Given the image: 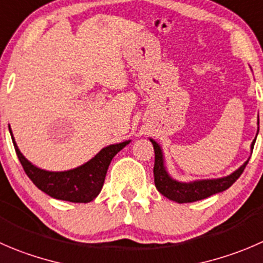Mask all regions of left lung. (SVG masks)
I'll return each mask as SVG.
<instances>
[{
	"label": "left lung",
	"instance_id": "8db88e82",
	"mask_svg": "<svg viewBox=\"0 0 263 263\" xmlns=\"http://www.w3.org/2000/svg\"><path fill=\"white\" fill-rule=\"evenodd\" d=\"M153 146H154L155 153V162H154V182L157 186L158 191L162 195H164L168 199L173 200L177 203H191L196 202V200H202L208 198V196L213 195V194L221 193V191L226 190L230 187L243 173L244 168L248 164L249 159L244 163L241 167H239L235 172L231 175L226 176V177L221 178H213V180H199L193 181V182H180L176 181L168 175L167 170L164 167V158H163L162 149L159 145L150 139ZM254 142L256 139L253 140L251 145V149L253 150Z\"/></svg>",
	"mask_w": 263,
	"mask_h": 263
}]
</instances>
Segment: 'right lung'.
<instances>
[{
	"instance_id": "right-lung-1",
	"label": "right lung",
	"mask_w": 263,
	"mask_h": 263,
	"mask_svg": "<svg viewBox=\"0 0 263 263\" xmlns=\"http://www.w3.org/2000/svg\"><path fill=\"white\" fill-rule=\"evenodd\" d=\"M10 134L12 135L11 129ZM11 139L17 158L32 182L51 198L73 203H88L95 199L103 189L106 171L111 159L117 153L129 144L128 140L121 144L109 145L100 150L92 159L74 170L50 172L35 167L29 160L25 159L24 155L17 149L14 137Z\"/></svg>"
}]
</instances>
